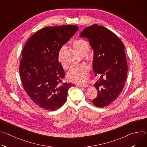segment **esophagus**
Instances as JSON below:
<instances>
[{"label":"esophagus","instance_id":"esophagus-1","mask_svg":"<svg viewBox=\"0 0 147 147\" xmlns=\"http://www.w3.org/2000/svg\"><path fill=\"white\" fill-rule=\"evenodd\" d=\"M76 86L78 87H84V88H86V87H88L89 86L87 85V84H77Z\"/></svg>","mask_w":147,"mask_h":147}]
</instances>
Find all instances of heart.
<instances>
[{
    "label": "heart",
    "instance_id": "1",
    "mask_svg": "<svg viewBox=\"0 0 147 147\" xmlns=\"http://www.w3.org/2000/svg\"><path fill=\"white\" fill-rule=\"evenodd\" d=\"M71 46L74 50L80 55L84 56L87 60H90L91 57L87 54L90 51V45L87 42L83 39H77L73 41L71 43ZM65 50V47H62L57 56V59L61 66L64 69L67 68V65L63 58V54ZM89 68L86 65H79L73 67L68 71L66 78L70 82L75 83H83L86 82L88 77Z\"/></svg>",
    "mask_w": 147,
    "mask_h": 147
}]
</instances>
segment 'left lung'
Masks as SVG:
<instances>
[{
  "label": "left lung",
  "instance_id": "8db88e82",
  "mask_svg": "<svg viewBox=\"0 0 147 147\" xmlns=\"http://www.w3.org/2000/svg\"><path fill=\"white\" fill-rule=\"evenodd\" d=\"M80 36L88 39L94 51L92 69L100 77L94 85L98 92L92 103L99 108L108 106L121 94L126 80L125 47L113 32L97 24L85 28Z\"/></svg>",
  "mask_w": 147,
  "mask_h": 147
}]
</instances>
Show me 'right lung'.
Wrapping results in <instances>:
<instances>
[{"label":"right lung","instance_id":"add662e5","mask_svg":"<svg viewBox=\"0 0 147 147\" xmlns=\"http://www.w3.org/2000/svg\"><path fill=\"white\" fill-rule=\"evenodd\" d=\"M76 26L48 27L37 31L26 42L20 65L23 88L39 107L53 111L65 103L69 88L61 82L65 76L58 53L78 31Z\"/></svg>","mask_w":147,"mask_h":147}]
</instances>
